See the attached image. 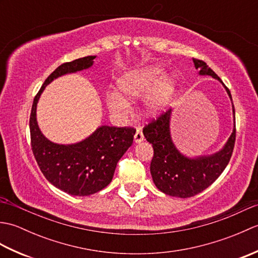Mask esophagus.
Wrapping results in <instances>:
<instances>
[{
    "label": "esophagus",
    "instance_id": "obj_1",
    "mask_svg": "<svg viewBox=\"0 0 258 258\" xmlns=\"http://www.w3.org/2000/svg\"><path fill=\"white\" fill-rule=\"evenodd\" d=\"M143 140H144L143 132H142L141 128H138V130H136V132H135V135H134L135 143H140V142H142Z\"/></svg>",
    "mask_w": 258,
    "mask_h": 258
}]
</instances>
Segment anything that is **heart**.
<instances>
[{"instance_id": "b5f03b06", "label": "heart", "mask_w": 258, "mask_h": 258, "mask_svg": "<svg viewBox=\"0 0 258 258\" xmlns=\"http://www.w3.org/2000/svg\"><path fill=\"white\" fill-rule=\"evenodd\" d=\"M117 84L120 92L131 98L150 93L145 100V108L151 114L161 112L171 103L176 86L175 79L172 75H164L161 67H149L126 73ZM105 102L109 112L116 116H124L130 109L128 101L118 92H107Z\"/></svg>"}]
</instances>
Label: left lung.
Segmentation results:
<instances>
[{
	"mask_svg": "<svg viewBox=\"0 0 258 258\" xmlns=\"http://www.w3.org/2000/svg\"><path fill=\"white\" fill-rule=\"evenodd\" d=\"M193 62L195 68L200 70L201 75H211L225 86L204 61L193 58ZM225 89L232 100L231 92L226 86ZM171 114L172 109L169 108L157 118L152 119V122L143 128L146 141L154 149V156L151 162V174L156 187L164 194L187 199L201 193L215 182L231 160L236 139L235 109L233 105L234 130L225 146L215 154L195 158L180 154L175 147L169 133Z\"/></svg>",
	"mask_w": 258,
	"mask_h": 258,
	"instance_id": "1",
	"label": "left lung"
}]
</instances>
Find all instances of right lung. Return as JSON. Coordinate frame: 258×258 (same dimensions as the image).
<instances>
[{"label":"right lung","mask_w":258,"mask_h":258,"mask_svg":"<svg viewBox=\"0 0 258 258\" xmlns=\"http://www.w3.org/2000/svg\"><path fill=\"white\" fill-rule=\"evenodd\" d=\"M95 57L59 65L35 95L30 115L31 146L38 167L48 182L74 196L92 195L111 183L117 162L132 145L136 132L133 127L104 125L80 143L62 145L48 141L38 128L36 105L45 86L58 76L91 68Z\"/></svg>","instance_id":"1"}]
</instances>
